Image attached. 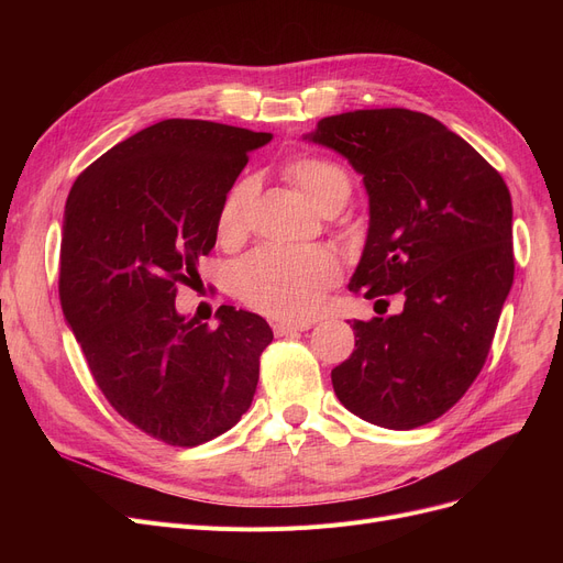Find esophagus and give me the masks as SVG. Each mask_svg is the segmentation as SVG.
Here are the masks:
<instances>
[{
	"mask_svg": "<svg viewBox=\"0 0 563 563\" xmlns=\"http://www.w3.org/2000/svg\"><path fill=\"white\" fill-rule=\"evenodd\" d=\"M312 327L310 321H274V333L278 338L289 335V333H297V331H308Z\"/></svg>",
	"mask_w": 563,
	"mask_h": 563,
	"instance_id": "esophagus-1",
	"label": "esophagus"
}]
</instances>
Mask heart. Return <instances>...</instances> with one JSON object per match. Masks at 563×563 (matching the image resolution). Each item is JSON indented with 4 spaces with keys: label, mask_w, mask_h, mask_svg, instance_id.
I'll use <instances>...</instances> for the list:
<instances>
[{
    "label": "heart",
    "mask_w": 563,
    "mask_h": 563,
    "mask_svg": "<svg viewBox=\"0 0 563 563\" xmlns=\"http://www.w3.org/2000/svg\"><path fill=\"white\" fill-rule=\"evenodd\" d=\"M289 180L321 210L338 191L351 189L349 175L333 162L319 157L294 159L285 168ZM255 196L251 177L236 183L219 212V234L234 242L246 232ZM340 262L327 249H260L232 272V287L251 308L280 319H308L321 308L323 294L338 283Z\"/></svg>",
    "instance_id": "b5f03b06"
}]
</instances>
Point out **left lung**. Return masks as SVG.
Masks as SVG:
<instances>
[{
    "instance_id": "left-lung-1",
    "label": "left lung",
    "mask_w": 563,
    "mask_h": 563,
    "mask_svg": "<svg viewBox=\"0 0 563 563\" xmlns=\"http://www.w3.org/2000/svg\"><path fill=\"white\" fill-rule=\"evenodd\" d=\"M303 139L363 175L369 228L349 289L386 310V297H404L397 314L349 321L356 349L331 372L333 390L376 427L433 422L482 372L514 285L511 194L475 147L420 111H346Z\"/></svg>"
}]
</instances>
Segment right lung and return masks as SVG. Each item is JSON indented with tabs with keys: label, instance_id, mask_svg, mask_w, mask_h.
Returning <instances> with one entry per match:
<instances>
[{
	"label": "right lung",
	"instance_id": "add662e5",
	"mask_svg": "<svg viewBox=\"0 0 563 563\" xmlns=\"http://www.w3.org/2000/svg\"><path fill=\"white\" fill-rule=\"evenodd\" d=\"M272 141L170 118L113 145L70 189L58 297L107 401L166 445L196 448L242 420L274 333L221 306L207 329L175 308L180 283L217 244L221 205Z\"/></svg>",
	"mask_w": 563,
	"mask_h": 563
}]
</instances>
